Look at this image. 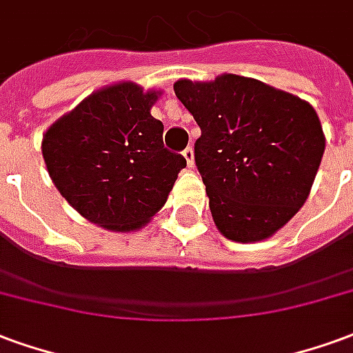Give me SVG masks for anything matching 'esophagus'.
Instances as JSON below:
<instances>
[{
    "instance_id": "1",
    "label": "esophagus",
    "mask_w": 353,
    "mask_h": 353,
    "mask_svg": "<svg viewBox=\"0 0 353 353\" xmlns=\"http://www.w3.org/2000/svg\"><path fill=\"white\" fill-rule=\"evenodd\" d=\"M182 156L186 159L188 167H194V148H186V150L182 152Z\"/></svg>"
}]
</instances>
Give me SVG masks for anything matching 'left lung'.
I'll return each mask as SVG.
<instances>
[{"label": "left lung", "mask_w": 353, "mask_h": 353, "mask_svg": "<svg viewBox=\"0 0 353 353\" xmlns=\"http://www.w3.org/2000/svg\"><path fill=\"white\" fill-rule=\"evenodd\" d=\"M174 94L201 128L195 165L216 228L235 243L274 235L305 205L325 150L312 105L230 73L182 79Z\"/></svg>", "instance_id": "left-lung-1"}]
</instances>
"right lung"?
<instances>
[{
    "instance_id": "obj_1",
    "label": "right lung",
    "mask_w": 353,
    "mask_h": 353,
    "mask_svg": "<svg viewBox=\"0 0 353 353\" xmlns=\"http://www.w3.org/2000/svg\"><path fill=\"white\" fill-rule=\"evenodd\" d=\"M159 92L118 82L82 99L43 135L46 169L65 201L92 223L135 231L167 201L186 159L163 146L150 114Z\"/></svg>"
}]
</instances>
